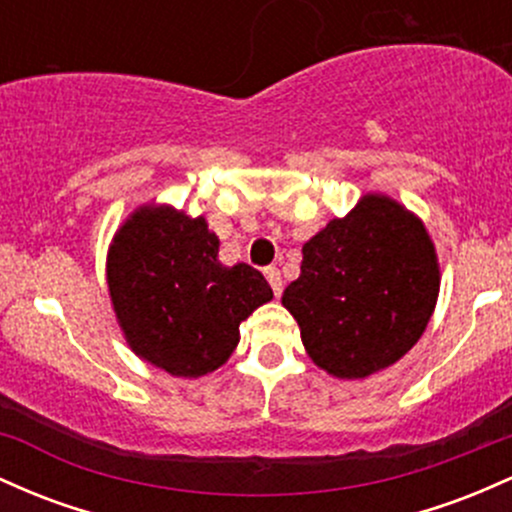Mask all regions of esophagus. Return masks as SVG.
Segmentation results:
<instances>
[{"mask_svg":"<svg viewBox=\"0 0 512 512\" xmlns=\"http://www.w3.org/2000/svg\"><path fill=\"white\" fill-rule=\"evenodd\" d=\"M263 273H266V278H268V283H271V287H273L275 297H280V292H283V275H280V271L275 266H268Z\"/></svg>","mask_w":512,"mask_h":512,"instance_id":"esophagus-1","label":"esophagus"}]
</instances>
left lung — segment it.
<instances>
[{"instance_id":"8db88e82","label":"left lung","mask_w":512,"mask_h":512,"mask_svg":"<svg viewBox=\"0 0 512 512\" xmlns=\"http://www.w3.org/2000/svg\"><path fill=\"white\" fill-rule=\"evenodd\" d=\"M440 290L426 227L384 195H365L302 246L283 292L309 358L358 380L394 365L426 331Z\"/></svg>"}]
</instances>
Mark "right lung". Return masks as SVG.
I'll return each mask as SVG.
<instances>
[{"label":"right lung","instance_id":"right-lung-1","mask_svg":"<svg viewBox=\"0 0 512 512\" xmlns=\"http://www.w3.org/2000/svg\"><path fill=\"white\" fill-rule=\"evenodd\" d=\"M220 239L203 217L142 208L116 234L108 290L137 355L174 377L217 370L239 343V324L273 300L249 263L217 261Z\"/></svg>","mask_w":512,"mask_h":512}]
</instances>
